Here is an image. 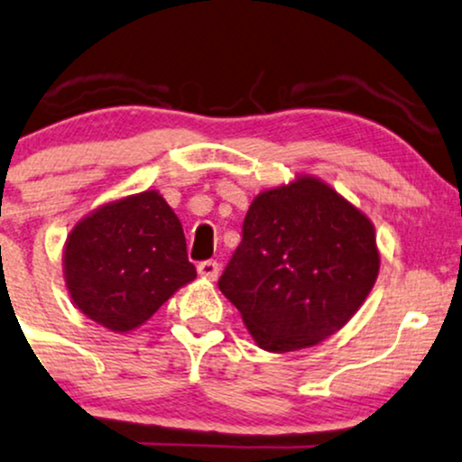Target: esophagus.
<instances>
[{"label":"esophagus","instance_id":"1","mask_svg":"<svg viewBox=\"0 0 462 462\" xmlns=\"http://www.w3.org/2000/svg\"><path fill=\"white\" fill-rule=\"evenodd\" d=\"M198 273L207 280H217L219 277V264L215 260H204V263L198 264Z\"/></svg>","mask_w":462,"mask_h":462}]
</instances>
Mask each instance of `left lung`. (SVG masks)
<instances>
[{
	"label": "left lung",
	"instance_id": "8db88e82",
	"mask_svg": "<svg viewBox=\"0 0 462 462\" xmlns=\"http://www.w3.org/2000/svg\"><path fill=\"white\" fill-rule=\"evenodd\" d=\"M379 266L368 215L320 178L299 174L254 198L219 291L260 348L291 353L340 331Z\"/></svg>",
	"mask_w": 462,
	"mask_h": 462
}]
</instances>
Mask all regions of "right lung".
<instances>
[{
	"label": "right lung",
	"instance_id": "add662e5",
	"mask_svg": "<svg viewBox=\"0 0 462 462\" xmlns=\"http://www.w3.org/2000/svg\"><path fill=\"white\" fill-rule=\"evenodd\" d=\"M62 269L72 303L116 333L142 327L196 280L180 219L154 189L111 199L77 221Z\"/></svg>",
	"mask_w": 462,
	"mask_h": 462
}]
</instances>
